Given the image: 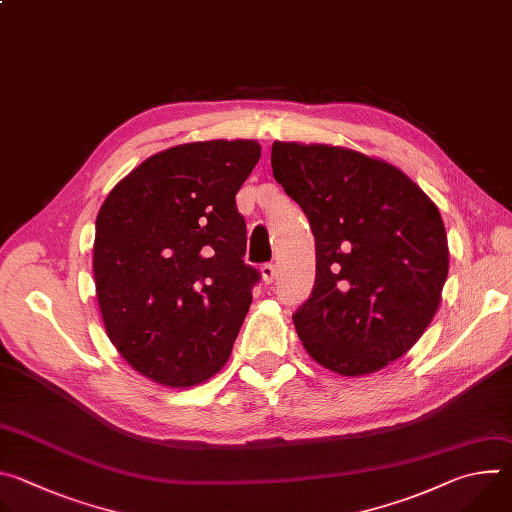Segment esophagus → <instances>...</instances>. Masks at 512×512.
<instances>
[{
	"label": "esophagus",
	"instance_id": "obj_1",
	"mask_svg": "<svg viewBox=\"0 0 512 512\" xmlns=\"http://www.w3.org/2000/svg\"><path fill=\"white\" fill-rule=\"evenodd\" d=\"M261 275H263V281H265V283H273V279L277 277V267H275V263H265V265L261 267Z\"/></svg>",
	"mask_w": 512,
	"mask_h": 512
}]
</instances>
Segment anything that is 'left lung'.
<instances>
[{
    "label": "left lung",
    "mask_w": 512,
    "mask_h": 512,
    "mask_svg": "<svg viewBox=\"0 0 512 512\" xmlns=\"http://www.w3.org/2000/svg\"><path fill=\"white\" fill-rule=\"evenodd\" d=\"M273 178L316 239V281L296 310L308 354L344 375L403 356L440 306L448 277L442 214L399 168L334 145L275 141Z\"/></svg>",
    "instance_id": "obj_1"
}]
</instances>
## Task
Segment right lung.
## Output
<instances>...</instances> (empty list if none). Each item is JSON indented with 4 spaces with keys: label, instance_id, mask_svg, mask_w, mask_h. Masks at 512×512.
Returning <instances> with one entry per match:
<instances>
[{
    "label": "right lung",
    "instance_id": "add662e5",
    "mask_svg": "<svg viewBox=\"0 0 512 512\" xmlns=\"http://www.w3.org/2000/svg\"><path fill=\"white\" fill-rule=\"evenodd\" d=\"M261 158L253 139L184 143L139 164L97 214L93 273L109 340L166 387L223 369L261 273L243 261L237 192Z\"/></svg>",
    "mask_w": 512,
    "mask_h": 512
}]
</instances>
